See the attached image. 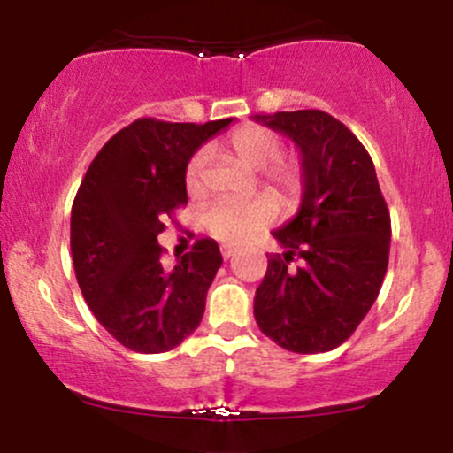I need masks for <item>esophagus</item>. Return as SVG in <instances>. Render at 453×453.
I'll return each instance as SVG.
<instances>
[{"instance_id":"obj_1","label":"esophagus","mask_w":453,"mask_h":453,"mask_svg":"<svg viewBox=\"0 0 453 453\" xmlns=\"http://www.w3.org/2000/svg\"><path fill=\"white\" fill-rule=\"evenodd\" d=\"M234 253H236V249L227 247V244H221V256H223V259H230Z\"/></svg>"}]
</instances>
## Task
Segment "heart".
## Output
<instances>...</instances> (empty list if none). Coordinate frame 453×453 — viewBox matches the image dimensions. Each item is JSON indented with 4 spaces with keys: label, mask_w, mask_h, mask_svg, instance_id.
Instances as JSON below:
<instances>
[{
    "label": "heart",
    "mask_w": 453,
    "mask_h": 453,
    "mask_svg": "<svg viewBox=\"0 0 453 453\" xmlns=\"http://www.w3.org/2000/svg\"><path fill=\"white\" fill-rule=\"evenodd\" d=\"M227 153L251 170H264L268 189L285 204H296L304 191V165L296 157L283 155V138L277 132L259 126H249L234 132L226 142ZM206 153H197L187 161L185 187L189 194H200L204 187ZM277 204L273 197L262 196L251 202L217 200L204 212V227L223 242H242L244 238L277 219Z\"/></svg>",
    "instance_id": "1"
}]
</instances>
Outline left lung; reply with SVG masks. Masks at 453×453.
<instances>
[{
    "label": "left lung",
    "instance_id": "obj_1",
    "mask_svg": "<svg viewBox=\"0 0 453 453\" xmlns=\"http://www.w3.org/2000/svg\"><path fill=\"white\" fill-rule=\"evenodd\" d=\"M292 138L304 165L303 204L273 232L253 313L283 349L324 353L345 342L375 304L389 259L392 223L375 165L362 142L324 111L256 117ZM298 258L301 266L288 264Z\"/></svg>",
    "mask_w": 453,
    "mask_h": 453
}]
</instances>
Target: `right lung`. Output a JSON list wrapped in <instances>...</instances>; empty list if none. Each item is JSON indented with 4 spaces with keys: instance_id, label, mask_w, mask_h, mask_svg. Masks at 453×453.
<instances>
[{
    "instance_id": "obj_1",
    "label": "right lung",
    "mask_w": 453,
    "mask_h": 453,
    "mask_svg": "<svg viewBox=\"0 0 453 453\" xmlns=\"http://www.w3.org/2000/svg\"><path fill=\"white\" fill-rule=\"evenodd\" d=\"M232 119L168 123L136 119L91 161L72 204L76 280L96 319L127 349H174L200 326L219 244L200 238L164 268L157 236L187 204V161Z\"/></svg>"
}]
</instances>
